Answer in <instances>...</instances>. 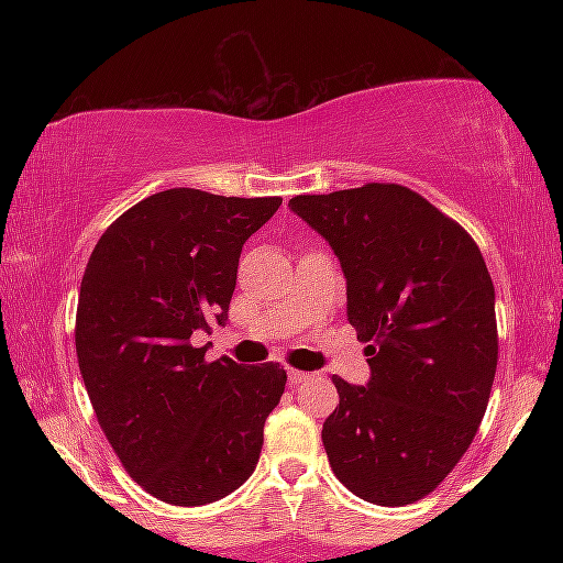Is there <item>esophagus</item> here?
Instances as JSON below:
<instances>
[{
	"mask_svg": "<svg viewBox=\"0 0 563 563\" xmlns=\"http://www.w3.org/2000/svg\"><path fill=\"white\" fill-rule=\"evenodd\" d=\"M309 378V373H303V371H294V367H288V384L290 386H299V384H303V380Z\"/></svg>",
	"mask_w": 563,
	"mask_h": 563,
	"instance_id": "esophagus-1",
	"label": "esophagus"
}]
</instances>
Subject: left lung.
I'll list each match as a JSON object with an SVG mask.
<instances>
[{
    "label": "left lung",
    "instance_id": "1",
    "mask_svg": "<svg viewBox=\"0 0 563 563\" xmlns=\"http://www.w3.org/2000/svg\"><path fill=\"white\" fill-rule=\"evenodd\" d=\"M339 256L346 318L367 341L365 386L335 376L322 423L333 474L376 506L434 493L479 429L497 367L495 288L479 245L402 185L296 196Z\"/></svg>",
    "mask_w": 563,
    "mask_h": 563
}]
</instances>
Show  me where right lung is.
<instances>
[{
	"label": "right lung",
	"mask_w": 563,
	"mask_h": 563,
	"mask_svg": "<svg viewBox=\"0 0 563 563\" xmlns=\"http://www.w3.org/2000/svg\"><path fill=\"white\" fill-rule=\"evenodd\" d=\"M280 203L172 187L115 219L84 269L76 357L89 402L132 479L172 506L241 487L286 391L277 363H206L192 344L228 322L243 243Z\"/></svg>",
	"instance_id": "right-lung-1"
}]
</instances>
